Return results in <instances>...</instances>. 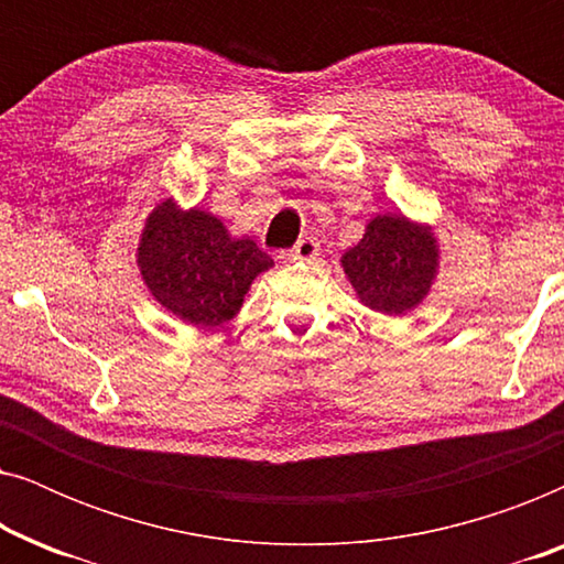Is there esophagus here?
<instances>
[{
	"instance_id": "esophagus-1",
	"label": "esophagus",
	"mask_w": 564,
	"mask_h": 564,
	"mask_svg": "<svg viewBox=\"0 0 564 564\" xmlns=\"http://www.w3.org/2000/svg\"><path fill=\"white\" fill-rule=\"evenodd\" d=\"M318 251H321L318 238L305 236V238H300V241H297L295 246H292V249L282 251L280 259H282V261H307V259L318 257Z\"/></svg>"
}]
</instances>
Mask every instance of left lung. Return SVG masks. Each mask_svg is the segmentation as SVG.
<instances>
[{
  "label": "left lung",
  "instance_id": "1",
  "mask_svg": "<svg viewBox=\"0 0 564 564\" xmlns=\"http://www.w3.org/2000/svg\"><path fill=\"white\" fill-rule=\"evenodd\" d=\"M438 251L426 228L395 215H377L341 264L361 303L384 315H403L434 282Z\"/></svg>",
  "mask_w": 564,
  "mask_h": 564
}]
</instances>
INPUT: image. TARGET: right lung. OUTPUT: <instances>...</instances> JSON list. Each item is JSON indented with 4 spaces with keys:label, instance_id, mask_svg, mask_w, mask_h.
I'll return each instance as SVG.
<instances>
[{
    "label": "right lung",
    "instance_id": "right-lung-1",
    "mask_svg": "<svg viewBox=\"0 0 564 564\" xmlns=\"http://www.w3.org/2000/svg\"><path fill=\"white\" fill-rule=\"evenodd\" d=\"M274 261L251 238H230L203 210L180 213L172 199L145 220L138 267L151 295L182 321L215 328L234 318L253 276Z\"/></svg>",
    "mask_w": 564,
    "mask_h": 564
}]
</instances>
